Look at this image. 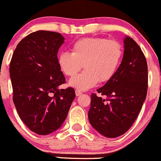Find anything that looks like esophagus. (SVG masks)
Segmentation results:
<instances>
[{
	"label": "esophagus",
	"mask_w": 161,
	"mask_h": 161,
	"mask_svg": "<svg viewBox=\"0 0 161 161\" xmlns=\"http://www.w3.org/2000/svg\"><path fill=\"white\" fill-rule=\"evenodd\" d=\"M75 93H76V95L77 96H80V95H81V94H82V92H81V91H80V90H76L75 91Z\"/></svg>",
	"instance_id": "esophagus-1"
}]
</instances>
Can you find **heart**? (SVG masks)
<instances>
[{"mask_svg": "<svg viewBox=\"0 0 161 161\" xmlns=\"http://www.w3.org/2000/svg\"><path fill=\"white\" fill-rule=\"evenodd\" d=\"M123 48L119 41L105 38H84L71 46V53L63 52L57 58L59 69L64 75L74 77L82 69L85 70L73 77L69 84L78 90L94 87L98 81L110 80L119 68Z\"/></svg>", "mask_w": 161, "mask_h": 161, "instance_id": "heart-1", "label": "heart"}]
</instances>
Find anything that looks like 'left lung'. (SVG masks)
<instances>
[{
	"instance_id": "left-lung-1",
	"label": "left lung",
	"mask_w": 161,
	"mask_h": 161,
	"mask_svg": "<svg viewBox=\"0 0 161 161\" xmlns=\"http://www.w3.org/2000/svg\"><path fill=\"white\" fill-rule=\"evenodd\" d=\"M124 55L117 72L92 93L88 119L99 133L108 138L127 132L138 116L147 97L148 68L139 45L130 37L124 39Z\"/></svg>"
}]
</instances>
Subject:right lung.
I'll list each match as a JSON object with an SVG mask.
<instances>
[{
  "instance_id": "add662e5",
  "label": "right lung",
  "mask_w": 161,
  "mask_h": 161,
  "mask_svg": "<svg viewBox=\"0 0 161 161\" xmlns=\"http://www.w3.org/2000/svg\"><path fill=\"white\" fill-rule=\"evenodd\" d=\"M64 38L60 33L37 31L16 46L10 63L13 102L20 119L31 131L48 135L61 126L75 97L57 63Z\"/></svg>"
}]
</instances>
